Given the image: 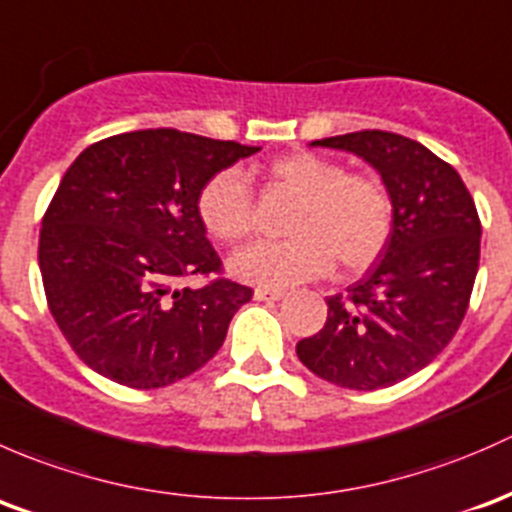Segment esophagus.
Instances as JSON below:
<instances>
[{"mask_svg": "<svg viewBox=\"0 0 512 512\" xmlns=\"http://www.w3.org/2000/svg\"><path fill=\"white\" fill-rule=\"evenodd\" d=\"M283 295H286L283 291H268V288H256L254 291L256 300H281Z\"/></svg>", "mask_w": 512, "mask_h": 512, "instance_id": "34e87169", "label": "esophagus"}]
</instances>
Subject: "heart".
I'll return each mask as SVG.
<instances>
[{
  "label": "heart",
  "instance_id": "1",
  "mask_svg": "<svg viewBox=\"0 0 512 512\" xmlns=\"http://www.w3.org/2000/svg\"><path fill=\"white\" fill-rule=\"evenodd\" d=\"M273 187L298 197L286 231L291 239L256 241L231 258L236 278L263 288L310 281L337 263L342 273L365 271L392 236V197L372 175L347 172L315 152H288L263 165ZM197 212L214 239L236 244L254 231L256 204L239 170L204 182Z\"/></svg>",
  "mask_w": 512,
  "mask_h": 512
}]
</instances>
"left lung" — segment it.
Segmentation results:
<instances>
[{
  "mask_svg": "<svg viewBox=\"0 0 512 512\" xmlns=\"http://www.w3.org/2000/svg\"><path fill=\"white\" fill-rule=\"evenodd\" d=\"M310 145L355 152L392 197V236L370 271L330 295L323 330L298 360L345 389L392 387L424 370L456 335L481 258V219L463 179L421 142L384 130Z\"/></svg>",
  "mask_w": 512,
  "mask_h": 512,
  "instance_id": "8db88e82",
  "label": "left lung"
}]
</instances>
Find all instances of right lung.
<instances>
[{
	"instance_id": "add662e5",
	"label": "right lung",
	"mask_w": 512,
	"mask_h": 512,
	"mask_svg": "<svg viewBox=\"0 0 512 512\" xmlns=\"http://www.w3.org/2000/svg\"><path fill=\"white\" fill-rule=\"evenodd\" d=\"M261 147L175 128L93 142L63 175L39 236L46 300L91 370L157 389L207 365L254 291L221 276L197 212L209 177ZM214 275L202 289H175Z\"/></svg>"
}]
</instances>
